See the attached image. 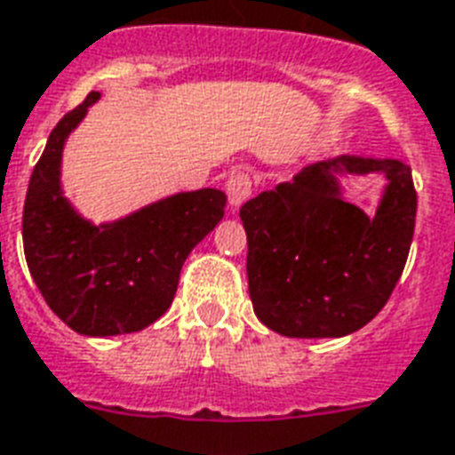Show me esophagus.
I'll return each instance as SVG.
<instances>
[{"label": "esophagus", "mask_w": 455, "mask_h": 455, "mask_svg": "<svg viewBox=\"0 0 455 455\" xmlns=\"http://www.w3.org/2000/svg\"><path fill=\"white\" fill-rule=\"evenodd\" d=\"M227 196L228 205L235 212L252 196V179H250V174H245V172H234L227 181Z\"/></svg>", "instance_id": "esophagus-1"}]
</instances>
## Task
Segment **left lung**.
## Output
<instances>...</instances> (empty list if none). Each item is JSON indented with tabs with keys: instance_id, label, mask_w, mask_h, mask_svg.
I'll use <instances>...</instances> for the list:
<instances>
[{
	"instance_id": "obj_1",
	"label": "left lung",
	"mask_w": 455,
	"mask_h": 455,
	"mask_svg": "<svg viewBox=\"0 0 455 455\" xmlns=\"http://www.w3.org/2000/svg\"><path fill=\"white\" fill-rule=\"evenodd\" d=\"M386 179L375 215L344 198L342 180ZM411 167L339 156L241 207L248 291L257 318L285 338H342L373 321L409 257L416 227Z\"/></svg>"
}]
</instances>
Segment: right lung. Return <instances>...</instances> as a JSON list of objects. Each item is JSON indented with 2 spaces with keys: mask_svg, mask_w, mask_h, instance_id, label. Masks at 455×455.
Instances as JSON below:
<instances>
[{
  "mask_svg": "<svg viewBox=\"0 0 455 455\" xmlns=\"http://www.w3.org/2000/svg\"><path fill=\"white\" fill-rule=\"evenodd\" d=\"M101 99L60 117L35 164L23 207L32 281L52 311L87 338L144 331L170 309L191 250L224 217L220 188L172 193L113 221L87 220L63 191L68 137Z\"/></svg>",
  "mask_w": 455,
  "mask_h": 455,
  "instance_id": "1",
  "label": "right lung"
}]
</instances>
